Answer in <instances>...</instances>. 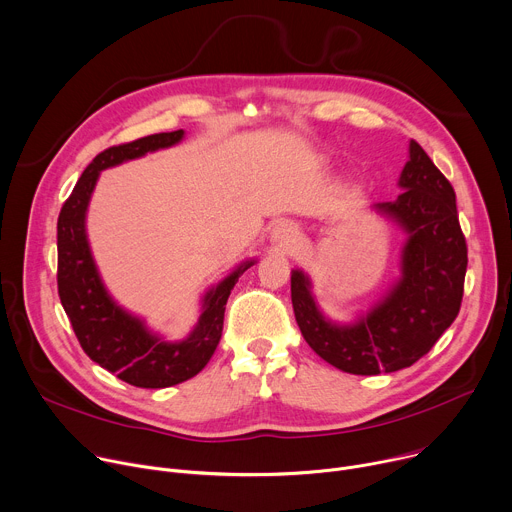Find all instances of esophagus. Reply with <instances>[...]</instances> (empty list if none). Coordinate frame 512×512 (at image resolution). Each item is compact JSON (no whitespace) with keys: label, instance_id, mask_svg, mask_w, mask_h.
<instances>
[{"label":"esophagus","instance_id":"obj_1","mask_svg":"<svg viewBox=\"0 0 512 512\" xmlns=\"http://www.w3.org/2000/svg\"><path fill=\"white\" fill-rule=\"evenodd\" d=\"M270 240H272V244H276V246H280L284 250H292L298 244V230L292 224L282 222V224L272 228Z\"/></svg>","mask_w":512,"mask_h":512}]
</instances>
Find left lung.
Wrapping results in <instances>:
<instances>
[{"label":"left lung","instance_id":"1","mask_svg":"<svg viewBox=\"0 0 512 512\" xmlns=\"http://www.w3.org/2000/svg\"><path fill=\"white\" fill-rule=\"evenodd\" d=\"M393 201L371 210L405 234L399 278L353 323H337L319 309L313 282L290 274V296L304 341L333 367L353 375L391 373L422 359L454 323L464 294L466 240L456 212V193L428 153L410 141V159Z\"/></svg>","mask_w":512,"mask_h":512}]
</instances>
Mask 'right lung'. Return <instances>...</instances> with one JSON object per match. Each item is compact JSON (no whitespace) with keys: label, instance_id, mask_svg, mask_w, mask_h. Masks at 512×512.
Segmentation results:
<instances>
[{"label":"right lung","instance_id":"obj_1","mask_svg":"<svg viewBox=\"0 0 512 512\" xmlns=\"http://www.w3.org/2000/svg\"><path fill=\"white\" fill-rule=\"evenodd\" d=\"M185 131L159 133L98 153L84 169L58 216V294L84 353L119 379L147 389L191 379L212 359L224 329L228 296L256 262L238 264L201 298V315L183 341H165L109 294L86 234V212L100 171L181 143Z\"/></svg>","mask_w":512,"mask_h":512}]
</instances>
